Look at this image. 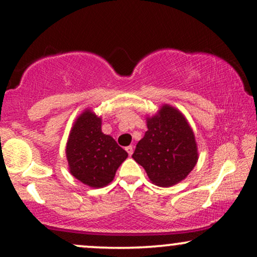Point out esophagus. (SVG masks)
<instances>
[{
	"label": "esophagus",
	"instance_id": "esophagus-1",
	"mask_svg": "<svg viewBox=\"0 0 257 257\" xmlns=\"http://www.w3.org/2000/svg\"><path fill=\"white\" fill-rule=\"evenodd\" d=\"M125 150H126V152L128 153V156H132V153H133V147L132 146H127Z\"/></svg>",
	"mask_w": 257,
	"mask_h": 257
}]
</instances>
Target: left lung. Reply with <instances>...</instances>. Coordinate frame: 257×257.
<instances>
[{"label":"left lung","mask_w":257,"mask_h":257,"mask_svg":"<svg viewBox=\"0 0 257 257\" xmlns=\"http://www.w3.org/2000/svg\"><path fill=\"white\" fill-rule=\"evenodd\" d=\"M147 128L133 159L160 187L184 180L198 161V146L187 119L175 107L164 105L156 115L147 117Z\"/></svg>","instance_id":"left-lung-1"}]
</instances>
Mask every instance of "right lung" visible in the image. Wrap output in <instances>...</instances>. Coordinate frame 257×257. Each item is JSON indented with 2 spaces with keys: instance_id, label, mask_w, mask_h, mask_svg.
Wrapping results in <instances>:
<instances>
[{
  "instance_id": "right-lung-1",
  "label": "right lung",
  "mask_w": 257,
  "mask_h": 257,
  "mask_svg": "<svg viewBox=\"0 0 257 257\" xmlns=\"http://www.w3.org/2000/svg\"><path fill=\"white\" fill-rule=\"evenodd\" d=\"M65 153L70 173L92 188L110 184L128 156L111 136L101 132V118L91 110L76 119Z\"/></svg>"
}]
</instances>
